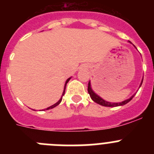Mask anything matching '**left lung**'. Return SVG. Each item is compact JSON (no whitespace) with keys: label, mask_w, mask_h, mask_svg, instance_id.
<instances>
[{"label":"left lung","mask_w":154,"mask_h":154,"mask_svg":"<svg viewBox=\"0 0 154 154\" xmlns=\"http://www.w3.org/2000/svg\"><path fill=\"white\" fill-rule=\"evenodd\" d=\"M143 83V80L141 82V84H140V86ZM88 92H89V96H90L91 99L93 100L94 102H96V103L98 104L101 105V106H107V107H115V106H123V105L126 104L128 103L133 98L134 95L133 96H131V98H130L129 99H126L125 101L123 102H121V103H109V102L105 101L104 99H103L102 98L99 97V96H97L95 92L92 91V88H91V85H90V82H89V84H88Z\"/></svg>","instance_id":"left-lung-1"}]
</instances>
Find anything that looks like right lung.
<instances>
[{"instance_id": "1", "label": "right lung", "mask_w": 154, "mask_h": 154, "mask_svg": "<svg viewBox=\"0 0 154 154\" xmlns=\"http://www.w3.org/2000/svg\"><path fill=\"white\" fill-rule=\"evenodd\" d=\"M70 79L71 78H69V79H67V81H66V82H65V88H64V91H63V93H62V98H61L60 99H59V101L58 102H57L56 103H55V104H54L53 105V106H50V107H48V108H47L46 109H52V108H54V107H55V106H58V104H59V103H61V102H62V96H64V95H65V88H66V85H67V83H68V82L69 81V80H70Z\"/></svg>"}]
</instances>
